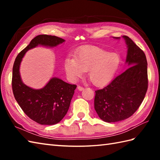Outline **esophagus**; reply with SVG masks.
Here are the masks:
<instances>
[{
  "mask_svg": "<svg viewBox=\"0 0 160 160\" xmlns=\"http://www.w3.org/2000/svg\"><path fill=\"white\" fill-rule=\"evenodd\" d=\"M78 89L79 91H82L84 89V88L81 86H78Z\"/></svg>",
  "mask_w": 160,
  "mask_h": 160,
  "instance_id": "34e87169",
  "label": "esophagus"
}]
</instances>
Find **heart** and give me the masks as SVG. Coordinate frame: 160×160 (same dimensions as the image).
<instances>
[{
    "label": "heart",
    "mask_w": 160,
    "mask_h": 160,
    "mask_svg": "<svg viewBox=\"0 0 160 160\" xmlns=\"http://www.w3.org/2000/svg\"><path fill=\"white\" fill-rule=\"evenodd\" d=\"M121 58L116 52H110L97 47H85L68 57L64 62L67 76L76 80L88 71V78L96 86H103L113 79L120 64Z\"/></svg>",
    "instance_id": "1"
}]
</instances>
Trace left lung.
<instances>
[{
    "label": "left lung",
    "instance_id": "obj_1",
    "mask_svg": "<svg viewBox=\"0 0 160 160\" xmlns=\"http://www.w3.org/2000/svg\"><path fill=\"white\" fill-rule=\"evenodd\" d=\"M122 37L128 48L126 62L128 67L107 86L95 91V110L106 122H120L131 117L140 107L148 89L145 53L130 38Z\"/></svg>",
    "mask_w": 160,
    "mask_h": 160
}]
</instances>
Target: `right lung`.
Here are the masks:
<instances>
[{"instance_id":"1","label":"right lung","mask_w":160,"mask_h":160,"mask_svg":"<svg viewBox=\"0 0 160 160\" xmlns=\"http://www.w3.org/2000/svg\"><path fill=\"white\" fill-rule=\"evenodd\" d=\"M64 41L55 36H37L18 53L13 63L12 82L13 96L24 113L40 124L53 125L62 120L69 110L77 86L52 78L42 89H32L22 82L20 75V63L29 49L38 45L54 47Z\"/></svg>"}]
</instances>
